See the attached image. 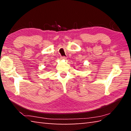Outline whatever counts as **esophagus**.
Instances as JSON below:
<instances>
[{"mask_svg":"<svg viewBox=\"0 0 131 131\" xmlns=\"http://www.w3.org/2000/svg\"><path fill=\"white\" fill-rule=\"evenodd\" d=\"M60 58H61V59H66V57L63 56V57H61Z\"/></svg>","mask_w":131,"mask_h":131,"instance_id":"esophagus-1","label":"esophagus"}]
</instances>
